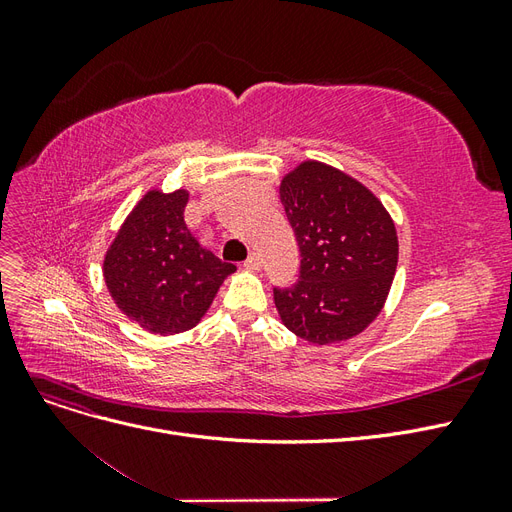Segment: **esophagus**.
<instances>
[{"mask_svg":"<svg viewBox=\"0 0 512 512\" xmlns=\"http://www.w3.org/2000/svg\"><path fill=\"white\" fill-rule=\"evenodd\" d=\"M243 267H245L247 271H258V269L262 267V260H260V256H258L256 252H252L250 256H247V260L243 262Z\"/></svg>","mask_w":512,"mask_h":512,"instance_id":"1","label":"esophagus"}]
</instances>
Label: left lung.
I'll use <instances>...</instances> for the list:
<instances>
[{
  "label": "left lung",
  "mask_w": 512,
  "mask_h": 512,
  "mask_svg": "<svg viewBox=\"0 0 512 512\" xmlns=\"http://www.w3.org/2000/svg\"><path fill=\"white\" fill-rule=\"evenodd\" d=\"M280 200L301 252L299 282L273 288L286 329L327 346L365 331L384 307L397 269L393 218L361 181L329 164L301 162Z\"/></svg>",
  "instance_id": "8db88e82"
}]
</instances>
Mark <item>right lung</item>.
I'll list each match as a JSON object with an SVG mask.
<instances>
[{
  "mask_svg": "<svg viewBox=\"0 0 512 512\" xmlns=\"http://www.w3.org/2000/svg\"><path fill=\"white\" fill-rule=\"evenodd\" d=\"M188 190H149L104 254V282L121 314L149 333L190 331L237 267L198 243L183 220Z\"/></svg>",
  "mask_w": 512,
  "mask_h": 512,
  "instance_id": "add662e5",
  "label": "right lung"
}]
</instances>
